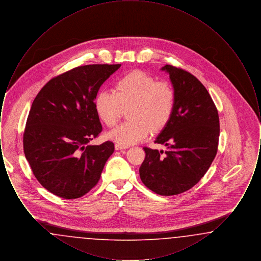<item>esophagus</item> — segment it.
Segmentation results:
<instances>
[{"instance_id": "obj_1", "label": "esophagus", "mask_w": 261, "mask_h": 261, "mask_svg": "<svg viewBox=\"0 0 261 261\" xmlns=\"http://www.w3.org/2000/svg\"><path fill=\"white\" fill-rule=\"evenodd\" d=\"M128 147H125V146H121V145H119V144H115V149H117V150H121V149H127Z\"/></svg>"}]
</instances>
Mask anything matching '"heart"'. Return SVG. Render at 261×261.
<instances>
[{"instance_id": "obj_1", "label": "heart", "mask_w": 261, "mask_h": 261, "mask_svg": "<svg viewBox=\"0 0 261 261\" xmlns=\"http://www.w3.org/2000/svg\"><path fill=\"white\" fill-rule=\"evenodd\" d=\"M176 106V92L167 81H156L141 70L122 75L114 91L102 90L95 99V110L108 127L118 123L125 109L130 121L112 131L109 137L121 146H129L164 128L170 121Z\"/></svg>"}]
</instances>
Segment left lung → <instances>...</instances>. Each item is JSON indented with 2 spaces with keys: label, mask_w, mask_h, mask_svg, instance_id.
<instances>
[{
  "label": "left lung",
  "mask_w": 261,
  "mask_h": 261,
  "mask_svg": "<svg viewBox=\"0 0 261 261\" xmlns=\"http://www.w3.org/2000/svg\"><path fill=\"white\" fill-rule=\"evenodd\" d=\"M176 92L170 121L155 139L166 146L159 151L145 147L140 167L144 185L161 196H175L195 186L211 167L218 149L219 116L210 93L183 68L166 64Z\"/></svg>",
  "instance_id": "obj_1"
}]
</instances>
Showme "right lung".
<instances>
[{
	"label": "right lung",
	"instance_id": "1",
	"mask_svg": "<svg viewBox=\"0 0 261 261\" xmlns=\"http://www.w3.org/2000/svg\"><path fill=\"white\" fill-rule=\"evenodd\" d=\"M120 66H77L51 78L33 100L23 133L25 158L51 194L78 199L98 184L114 144L89 145L102 130L94 99Z\"/></svg>",
	"mask_w": 261,
	"mask_h": 261
}]
</instances>
